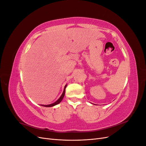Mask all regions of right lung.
<instances>
[{
  "instance_id": "right-lung-1",
  "label": "right lung",
  "mask_w": 146,
  "mask_h": 146,
  "mask_svg": "<svg viewBox=\"0 0 146 146\" xmlns=\"http://www.w3.org/2000/svg\"><path fill=\"white\" fill-rule=\"evenodd\" d=\"M66 86H67V85H65L64 88V90H63V92L62 94H61V96H60V98L58 100H57L55 102L53 103V104H49V105H41V106H43V107H54V106H55V105H57V104H60V103L61 102V100H63V98H64V94H65V89H66Z\"/></svg>"
}]
</instances>
